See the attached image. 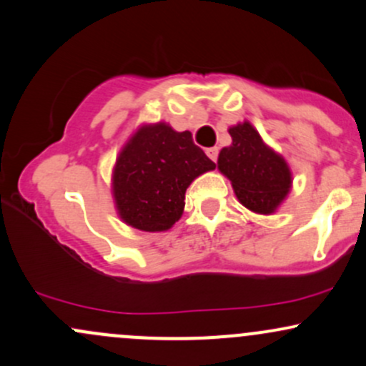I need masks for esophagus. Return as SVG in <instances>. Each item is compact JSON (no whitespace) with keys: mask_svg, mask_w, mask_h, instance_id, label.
Segmentation results:
<instances>
[{"mask_svg":"<svg viewBox=\"0 0 366 366\" xmlns=\"http://www.w3.org/2000/svg\"><path fill=\"white\" fill-rule=\"evenodd\" d=\"M205 154H207L209 159H212V161L216 162L217 161V156H219V149L217 147H210V149L205 150Z\"/></svg>","mask_w":366,"mask_h":366,"instance_id":"1","label":"esophagus"}]
</instances>
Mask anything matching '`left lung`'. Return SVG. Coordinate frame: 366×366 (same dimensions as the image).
Wrapping results in <instances>:
<instances>
[{"instance_id":"1","label":"left lung","mask_w":366,"mask_h":366,"mask_svg":"<svg viewBox=\"0 0 366 366\" xmlns=\"http://www.w3.org/2000/svg\"><path fill=\"white\" fill-rule=\"evenodd\" d=\"M227 132L233 142L219 152L217 169L231 182L239 204L255 214H274L293 187L290 164L247 119Z\"/></svg>"}]
</instances>
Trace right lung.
<instances>
[{
    "mask_svg": "<svg viewBox=\"0 0 366 366\" xmlns=\"http://www.w3.org/2000/svg\"><path fill=\"white\" fill-rule=\"evenodd\" d=\"M216 169L190 132L164 122L142 124L116 157L111 192L124 224L161 233L183 216L184 193L195 178Z\"/></svg>",
    "mask_w": 366,
    "mask_h": 366,
    "instance_id": "obj_1",
    "label": "right lung"
}]
</instances>
